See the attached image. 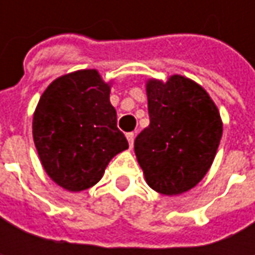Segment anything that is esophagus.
Listing matches in <instances>:
<instances>
[{
	"instance_id": "obj_1",
	"label": "esophagus",
	"mask_w": 255,
	"mask_h": 255,
	"mask_svg": "<svg viewBox=\"0 0 255 255\" xmlns=\"http://www.w3.org/2000/svg\"><path fill=\"white\" fill-rule=\"evenodd\" d=\"M126 137H128V142H129V146L132 147L133 146V142H134V133L130 132L126 134Z\"/></svg>"
}]
</instances>
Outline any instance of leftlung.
I'll list each match as a JSON object with an SVG mask.
<instances>
[{
    "mask_svg": "<svg viewBox=\"0 0 255 255\" xmlns=\"http://www.w3.org/2000/svg\"><path fill=\"white\" fill-rule=\"evenodd\" d=\"M150 123L134 153L153 190L176 196L206 176L220 144V112L200 85L181 75L146 84Z\"/></svg>",
    "mask_w": 255,
    "mask_h": 255,
    "instance_id": "8db88e82",
    "label": "left lung"
}]
</instances>
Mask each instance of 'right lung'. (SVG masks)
Returning <instances> with one entry per match:
<instances>
[{"mask_svg": "<svg viewBox=\"0 0 255 255\" xmlns=\"http://www.w3.org/2000/svg\"><path fill=\"white\" fill-rule=\"evenodd\" d=\"M109 93L96 69H82L56 78L38 102L35 147L46 174L65 190L95 186L112 157L129 147Z\"/></svg>", "mask_w": 255, "mask_h": 255, "instance_id": "add662e5", "label": "right lung"}]
</instances>
